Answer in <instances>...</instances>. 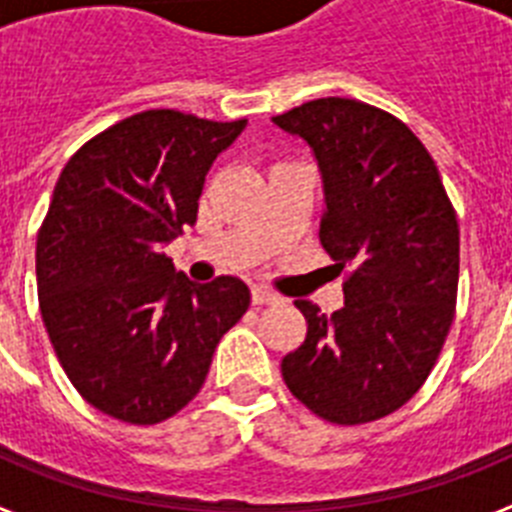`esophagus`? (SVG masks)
Returning a JSON list of instances; mask_svg holds the SVG:
<instances>
[{"instance_id": "1", "label": "esophagus", "mask_w": 512, "mask_h": 512, "mask_svg": "<svg viewBox=\"0 0 512 512\" xmlns=\"http://www.w3.org/2000/svg\"><path fill=\"white\" fill-rule=\"evenodd\" d=\"M251 300H253V305L261 307V305H277L282 297L274 295V292H271V289H266V287H253L251 289Z\"/></svg>"}]
</instances>
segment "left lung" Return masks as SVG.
<instances>
[{
    "mask_svg": "<svg viewBox=\"0 0 512 512\" xmlns=\"http://www.w3.org/2000/svg\"><path fill=\"white\" fill-rule=\"evenodd\" d=\"M323 171L320 243L346 271L341 310L307 320L282 359L289 392L336 425L400 410L449 336L459 287V223L436 161L413 130L374 104L323 97L274 117Z\"/></svg>",
    "mask_w": 512,
    "mask_h": 512,
    "instance_id": "1",
    "label": "left lung"
}]
</instances>
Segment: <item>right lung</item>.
Masks as SVG:
<instances>
[{
	"instance_id": "add662e5",
	"label": "right lung",
	"mask_w": 512,
	"mask_h": 512,
	"mask_svg": "<svg viewBox=\"0 0 512 512\" xmlns=\"http://www.w3.org/2000/svg\"><path fill=\"white\" fill-rule=\"evenodd\" d=\"M243 128L146 110L63 166L35 246L40 315L66 377L99 413L133 425L179 413L251 305L238 277L194 284L161 253L194 225L212 161Z\"/></svg>"
}]
</instances>
